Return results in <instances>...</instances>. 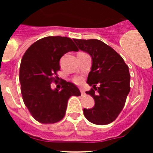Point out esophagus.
<instances>
[{"mask_svg": "<svg viewBox=\"0 0 153 153\" xmlns=\"http://www.w3.org/2000/svg\"><path fill=\"white\" fill-rule=\"evenodd\" d=\"M80 93H81V95H82V96H83V95H85V91H84L83 90H82V88H80Z\"/></svg>", "mask_w": 153, "mask_h": 153, "instance_id": "obj_1", "label": "esophagus"}]
</instances>
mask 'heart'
<instances>
[{
	"label": "heart",
	"mask_w": 153,
	"mask_h": 153,
	"mask_svg": "<svg viewBox=\"0 0 153 153\" xmlns=\"http://www.w3.org/2000/svg\"><path fill=\"white\" fill-rule=\"evenodd\" d=\"M73 81L75 82L77 85H80V84L82 83V79L80 78V77H75L73 79Z\"/></svg>",
	"instance_id": "1"
}]
</instances>
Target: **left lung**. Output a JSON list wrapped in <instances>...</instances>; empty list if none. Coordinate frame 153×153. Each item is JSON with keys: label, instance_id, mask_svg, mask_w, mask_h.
Wrapping results in <instances>:
<instances>
[{"label": "left lung", "instance_id": "obj_1", "mask_svg": "<svg viewBox=\"0 0 153 153\" xmlns=\"http://www.w3.org/2000/svg\"><path fill=\"white\" fill-rule=\"evenodd\" d=\"M73 41L92 58L87 79L92 88L85 93L94 98L95 105L89 109L84 108V116L93 124H109L122 111L130 91L129 67L114 49L99 39H73Z\"/></svg>", "mask_w": 153, "mask_h": 153}]
</instances>
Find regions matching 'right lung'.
Segmentation results:
<instances>
[{"label":"right lung","mask_w":153,"mask_h":153,"mask_svg":"<svg viewBox=\"0 0 153 153\" xmlns=\"http://www.w3.org/2000/svg\"><path fill=\"white\" fill-rule=\"evenodd\" d=\"M71 51H78L71 38L47 36L32 44L22 57L19 80L23 101L31 116L42 124L62 119L68 99L81 95L76 85L64 80L60 90L51 88L58 78L59 59Z\"/></svg>","instance_id":"obj_1"}]
</instances>
